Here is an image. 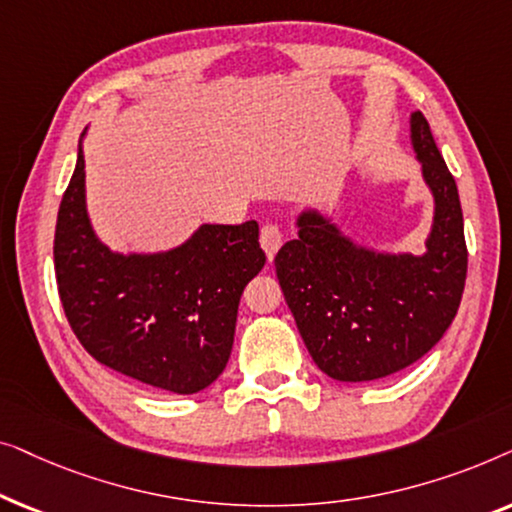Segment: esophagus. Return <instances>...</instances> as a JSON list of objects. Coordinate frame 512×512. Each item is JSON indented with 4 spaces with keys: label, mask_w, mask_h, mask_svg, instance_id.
<instances>
[{
    "label": "esophagus",
    "mask_w": 512,
    "mask_h": 512,
    "mask_svg": "<svg viewBox=\"0 0 512 512\" xmlns=\"http://www.w3.org/2000/svg\"><path fill=\"white\" fill-rule=\"evenodd\" d=\"M261 247L265 251V256H268V261L272 263V258H275L279 247H282V230H279L277 226H272V223L263 226L261 228Z\"/></svg>",
    "instance_id": "esophagus-1"
}]
</instances>
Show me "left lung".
<instances>
[{
    "instance_id": "8db88e82",
    "label": "left lung",
    "mask_w": 512,
    "mask_h": 512,
    "mask_svg": "<svg viewBox=\"0 0 512 512\" xmlns=\"http://www.w3.org/2000/svg\"><path fill=\"white\" fill-rule=\"evenodd\" d=\"M410 142L433 195L422 256L356 244L319 209L298 216V237L275 256L300 338L333 380L368 382L408 368L459 310L468 251L457 184L422 111L410 116Z\"/></svg>"
}]
</instances>
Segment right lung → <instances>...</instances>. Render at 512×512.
Here are the masks:
<instances>
[{
	"label": "right lung",
	"instance_id": "add662e5",
	"mask_svg": "<svg viewBox=\"0 0 512 512\" xmlns=\"http://www.w3.org/2000/svg\"><path fill=\"white\" fill-rule=\"evenodd\" d=\"M55 279L67 321L95 361L149 387L195 394L223 373L240 296L263 270L258 223H205L158 254H118L86 209L79 158L55 226Z\"/></svg>",
	"mask_w": 512,
	"mask_h": 512
}]
</instances>
